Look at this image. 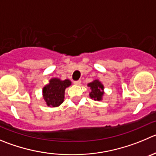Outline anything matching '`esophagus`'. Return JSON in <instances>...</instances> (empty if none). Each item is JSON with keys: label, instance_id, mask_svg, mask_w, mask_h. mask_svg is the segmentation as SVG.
Here are the masks:
<instances>
[{"label": "esophagus", "instance_id": "obj_1", "mask_svg": "<svg viewBox=\"0 0 156 156\" xmlns=\"http://www.w3.org/2000/svg\"><path fill=\"white\" fill-rule=\"evenodd\" d=\"M73 83L75 84V85H80L81 84V80H76V81H73Z\"/></svg>", "mask_w": 156, "mask_h": 156}]
</instances>
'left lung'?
Returning <instances> with one entry per match:
<instances>
[{"label": "left lung", "mask_w": 156, "mask_h": 156, "mask_svg": "<svg viewBox=\"0 0 156 156\" xmlns=\"http://www.w3.org/2000/svg\"><path fill=\"white\" fill-rule=\"evenodd\" d=\"M87 86L90 87V90H91V92L90 93V98L97 101L102 100V98L104 94V91H103L104 87L101 83V82H99L98 80H95L92 83H88Z\"/></svg>", "instance_id": "obj_1"}]
</instances>
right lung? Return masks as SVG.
<instances>
[{
  "mask_svg": "<svg viewBox=\"0 0 156 156\" xmlns=\"http://www.w3.org/2000/svg\"><path fill=\"white\" fill-rule=\"evenodd\" d=\"M71 85L69 80H61L58 78H52L49 83L43 89V97L46 103L50 107H57L63 103L65 90Z\"/></svg>",
  "mask_w": 156,
  "mask_h": 156,
  "instance_id": "1",
  "label": "right lung"
}]
</instances>
